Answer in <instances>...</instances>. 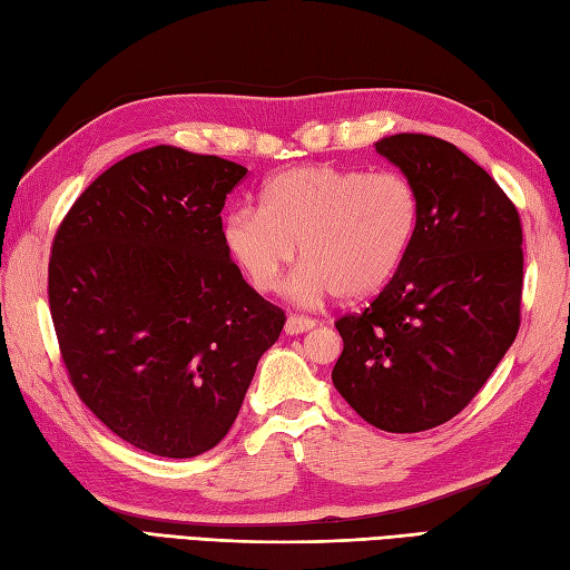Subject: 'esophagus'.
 I'll use <instances>...</instances> for the list:
<instances>
[{"label":"esophagus","mask_w":570,"mask_h":570,"mask_svg":"<svg viewBox=\"0 0 570 570\" xmlns=\"http://www.w3.org/2000/svg\"><path fill=\"white\" fill-rule=\"evenodd\" d=\"M317 326L312 317H302V314H289L287 322H285V334H302V332H309V328Z\"/></svg>","instance_id":"esophagus-1"}]
</instances>
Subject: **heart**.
<instances>
[{"label":"heart","instance_id":"1","mask_svg":"<svg viewBox=\"0 0 570 570\" xmlns=\"http://www.w3.org/2000/svg\"><path fill=\"white\" fill-rule=\"evenodd\" d=\"M420 229V195L397 170L305 166L275 175L263 205L224 219V244L258 293H275L289 265L302 305L326 295L361 299L397 273Z\"/></svg>","mask_w":570,"mask_h":570}]
</instances>
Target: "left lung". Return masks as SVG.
<instances>
[{"label":"left lung","mask_w":570,"mask_h":570,"mask_svg":"<svg viewBox=\"0 0 570 570\" xmlns=\"http://www.w3.org/2000/svg\"><path fill=\"white\" fill-rule=\"evenodd\" d=\"M375 150L420 195V229L397 273L336 328L332 381L365 422L392 434L456 416L520 332L522 222L490 175L444 138L395 134Z\"/></svg>","instance_id":"obj_1"}]
</instances>
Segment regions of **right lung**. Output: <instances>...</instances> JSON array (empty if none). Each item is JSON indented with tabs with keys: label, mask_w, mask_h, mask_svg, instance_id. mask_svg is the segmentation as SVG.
I'll list each match as a JSON object with an SVG mask.
<instances>
[{
	"label": "right lung",
	"mask_w": 570,
	"mask_h": 570,
	"mask_svg": "<svg viewBox=\"0 0 570 570\" xmlns=\"http://www.w3.org/2000/svg\"><path fill=\"white\" fill-rule=\"evenodd\" d=\"M246 168L154 146L114 163L62 217L48 305L70 383L131 446L193 459L229 432L285 326L224 244Z\"/></svg>",
	"instance_id": "add662e5"
}]
</instances>
